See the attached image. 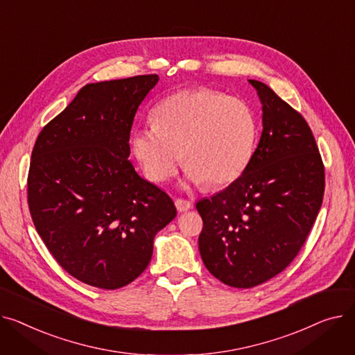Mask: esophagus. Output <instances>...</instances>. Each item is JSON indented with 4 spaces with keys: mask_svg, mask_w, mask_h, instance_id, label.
I'll use <instances>...</instances> for the list:
<instances>
[{
    "mask_svg": "<svg viewBox=\"0 0 355 355\" xmlns=\"http://www.w3.org/2000/svg\"><path fill=\"white\" fill-rule=\"evenodd\" d=\"M175 205H176V209L179 212H186V211H189L191 207H192V202L191 200H186V199H176Z\"/></svg>",
    "mask_w": 355,
    "mask_h": 355,
    "instance_id": "34e87169",
    "label": "esophagus"
}]
</instances>
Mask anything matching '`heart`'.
<instances>
[{
  "label": "heart",
  "mask_w": 355,
  "mask_h": 355,
  "mask_svg": "<svg viewBox=\"0 0 355 355\" xmlns=\"http://www.w3.org/2000/svg\"><path fill=\"white\" fill-rule=\"evenodd\" d=\"M155 123L133 136V152L150 182L163 183L183 163L187 179L220 187L251 163L258 121L241 98L211 89L180 90L155 109Z\"/></svg>",
  "instance_id": "heart-1"
}]
</instances>
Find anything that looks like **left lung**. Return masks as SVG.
Returning a JSON list of instances; mask_svg holds the SVG:
<instances>
[{
	"label": "left lung",
	"mask_w": 355,
	"mask_h": 355,
	"mask_svg": "<svg viewBox=\"0 0 355 355\" xmlns=\"http://www.w3.org/2000/svg\"><path fill=\"white\" fill-rule=\"evenodd\" d=\"M249 83L262 103L258 148L241 178L196 203L202 261L234 288L263 284L294 261L325 189L324 163L305 119L263 83Z\"/></svg>",
	"instance_id": "obj_1"
}]
</instances>
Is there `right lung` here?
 I'll list each match as a JSON object with an SVG mask.
<instances>
[{"label": "right lung", "mask_w": 355, "mask_h": 355, "mask_svg": "<svg viewBox=\"0 0 355 355\" xmlns=\"http://www.w3.org/2000/svg\"><path fill=\"white\" fill-rule=\"evenodd\" d=\"M157 74L92 83L40 132L28 171L38 235L76 279L117 289L148 268L171 196L135 171L130 130Z\"/></svg>", "instance_id": "obj_1"}]
</instances>
